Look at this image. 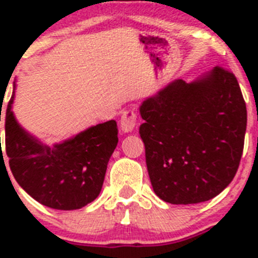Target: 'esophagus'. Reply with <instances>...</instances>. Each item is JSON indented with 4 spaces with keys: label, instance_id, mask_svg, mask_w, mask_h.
<instances>
[{
    "label": "esophagus",
    "instance_id": "esophagus-1",
    "mask_svg": "<svg viewBox=\"0 0 258 258\" xmlns=\"http://www.w3.org/2000/svg\"><path fill=\"white\" fill-rule=\"evenodd\" d=\"M136 120L137 115L134 111H126L124 112V115L121 116V120H120V127L124 133H131L134 131L136 127Z\"/></svg>",
    "mask_w": 258,
    "mask_h": 258
}]
</instances>
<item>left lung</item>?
<instances>
[{
	"mask_svg": "<svg viewBox=\"0 0 258 258\" xmlns=\"http://www.w3.org/2000/svg\"><path fill=\"white\" fill-rule=\"evenodd\" d=\"M140 134L155 194L170 204L217 197L239 168L247 108L232 72L214 67L173 80L140 106Z\"/></svg>",
	"mask_w": 258,
	"mask_h": 258,
	"instance_id": "left-lung-1",
	"label": "left lung"
}]
</instances>
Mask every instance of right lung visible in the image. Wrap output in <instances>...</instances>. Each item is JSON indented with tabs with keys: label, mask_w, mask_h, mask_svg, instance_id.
I'll use <instances>...</instances> for the list:
<instances>
[{
	"label": "right lung",
	"mask_w": 258,
	"mask_h": 258,
	"mask_svg": "<svg viewBox=\"0 0 258 258\" xmlns=\"http://www.w3.org/2000/svg\"><path fill=\"white\" fill-rule=\"evenodd\" d=\"M15 86L5 116L6 154L14 178L28 195L49 208L74 211L94 202L118 142L115 120L46 145L18 122L13 112Z\"/></svg>",
	"instance_id": "1"
}]
</instances>
